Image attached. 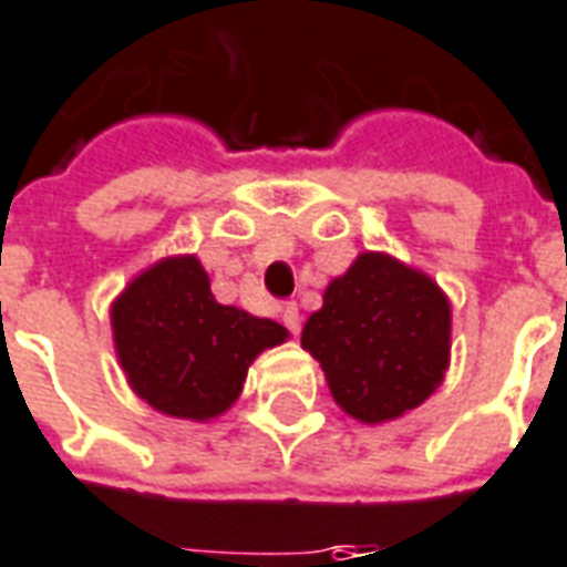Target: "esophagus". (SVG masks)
Masks as SVG:
<instances>
[{
	"mask_svg": "<svg viewBox=\"0 0 567 567\" xmlns=\"http://www.w3.org/2000/svg\"><path fill=\"white\" fill-rule=\"evenodd\" d=\"M280 319H284V326L289 329V334H299L301 331V313H299V305L296 301H289L280 308Z\"/></svg>",
	"mask_w": 567,
	"mask_h": 567,
	"instance_id": "esophagus-1",
	"label": "esophagus"
}]
</instances>
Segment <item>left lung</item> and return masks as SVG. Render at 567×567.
I'll return each mask as SVG.
<instances>
[{
	"label": "left lung",
	"mask_w": 567,
	"mask_h": 567,
	"mask_svg": "<svg viewBox=\"0 0 567 567\" xmlns=\"http://www.w3.org/2000/svg\"><path fill=\"white\" fill-rule=\"evenodd\" d=\"M301 347L352 419L380 424L415 410L445 377L451 308L442 289L385 254H361L310 313Z\"/></svg>",
	"instance_id": "1"
}]
</instances>
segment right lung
Returning <instances> with one entry per match:
<instances>
[{"instance_id":"obj_1","label":"right lung","mask_w":567,"mask_h":567,"mask_svg":"<svg viewBox=\"0 0 567 567\" xmlns=\"http://www.w3.org/2000/svg\"><path fill=\"white\" fill-rule=\"evenodd\" d=\"M113 338L131 389L164 415L208 421L241 394L250 361L287 329L220 305L197 257L143 271L113 305Z\"/></svg>"}]
</instances>
